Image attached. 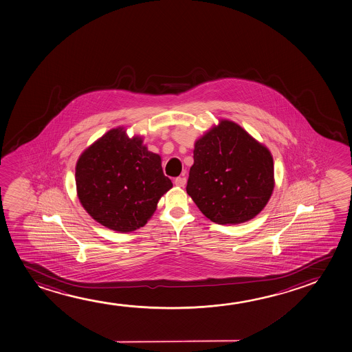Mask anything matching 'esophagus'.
I'll list each match as a JSON object with an SVG mask.
<instances>
[{"instance_id": "1", "label": "esophagus", "mask_w": 352, "mask_h": 352, "mask_svg": "<svg viewBox=\"0 0 352 352\" xmlns=\"http://www.w3.org/2000/svg\"><path fill=\"white\" fill-rule=\"evenodd\" d=\"M174 184L179 186V188H184L185 186V184H186V178H184V177H178V178L174 179Z\"/></svg>"}]
</instances>
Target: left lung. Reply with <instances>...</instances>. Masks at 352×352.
<instances>
[{
    "mask_svg": "<svg viewBox=\"0 0 352 352\" xmlns=\"http://www.w3.org/2000/svg\"><path fill=\"white\" fill-rule=\"evenodd\" d=\"M274 188L270 150L240 124L219 120L195 142L186 192L213 223L236 225L253 219Z\"/></svg>",
    "mask_w": 352,
    "mask_h": 352,
    "instance_id": "left-lung-1",
    "label": "left lung"
}]
</instances>
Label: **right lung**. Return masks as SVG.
I'll return each instance as SVG.
<instances>
[{
  "instance_id": "add662e5",
  "label": "right lung",
  "mask_w": 352,
  "mask_h": 352,
  "mask_svg": "<svg viewBox=\"0 0 352 352\" xmlns=\"http://www.w3.org/2000/svg\"><path fill=\"white\" fill-rule=\"evenodd\" d=\"M112 128L81 153L76 163L77 197L93 219L107 229L131 232L153 217L173 184L157 153L143 137Z\"/></svg>"
}]
</instances>
